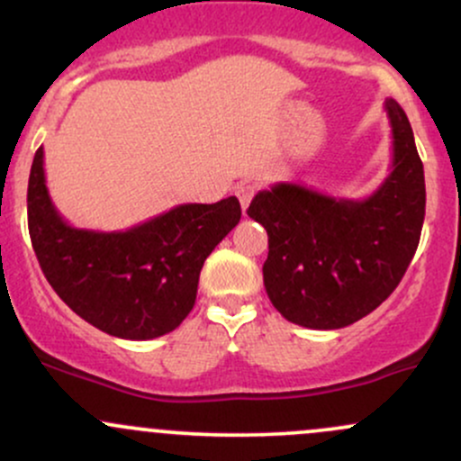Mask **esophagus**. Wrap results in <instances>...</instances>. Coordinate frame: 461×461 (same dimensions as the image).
<instances>
[{
  "instance_id": "34e87169",
  "label": "esophagus",
  "mask_w": 461,
  "mask_h": 461,
  "mask_svg": "<svg viewBox=\"0 0 461 461\" xmlns=\"http://www.w3.org/2000/svg\"><path fill=\"white\" fill-rule=\"evenodd\" d=\"M256 193H258V184H253V182L238 184V186H236V197H238V201H240L242 212H247L249 203H251L253 194H256Z\"/></svg>"
}]
</instances>
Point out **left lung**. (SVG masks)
<instances>
[{
  "label": "left lung",
  "instance_id": "1",
  "mask_svg": "<svg viewBox=\"0 0 461 461\" xmlns=\"http://www.w3.org/2000/svg\"><path fill=\"white\" fill-rule=\"evenodd\" d=\"M393 167L366 199H340L301 184L260 190L247 214L268 234L262 267L268 299L285 321L340 330L384 303L410 267L425 221V171L414 131L394 99Z\"/></svg>",
  "mask_w": 461,
  "mask_h": 461
}]
</instances>
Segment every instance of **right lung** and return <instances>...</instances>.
<instances>
[{
	"instance_id": "right-lung-1",
	"label": "right lung",
	"mask_w": 461,
	"mask_h": 461,
	"mask_svg": "<svg viewBox=\"0 0 461 461\" xmlns=\"http://www.w3.org/2000/svg\"><path fill=\"white\" fill-rule=\"evenodd\" d=\"M240 203H182L125 231L77 230L45 184L43 147L28 182L32 247L58 297L110 336L151 340L179 327L197 299L205 258L240 221Z\"/></svg>"
}]
</instances>
